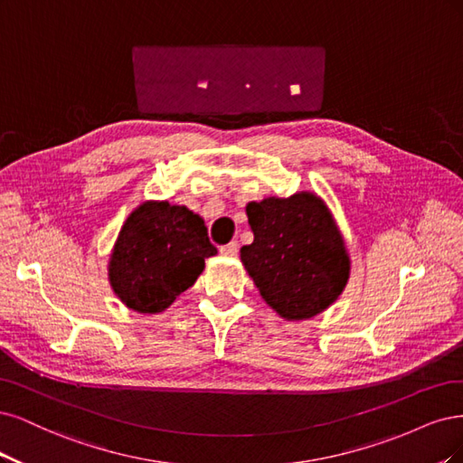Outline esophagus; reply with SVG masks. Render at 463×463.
Instances as JSON below:
<instances>
[{
	"label": "esophagus",
	"mask_w": 463,
	"mask_h": 463,
	"mask_svg": "<svg viewBox=\"0 0 463 463\" xmlns=\"http://www.w3.org/2000/svg\"><path fill=\"white\" fill-rule=\"evenodd\" d=\"M219 251L222 253V256H236V253H238V244L236 242H229L225 246H221Z\"/></svg>",
	"instance_id": "1"
}]
</instances>
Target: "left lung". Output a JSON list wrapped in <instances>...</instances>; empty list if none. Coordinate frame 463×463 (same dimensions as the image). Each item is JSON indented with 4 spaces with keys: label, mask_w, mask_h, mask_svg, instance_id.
Masks as SVG:
<instances>
[{
    "label": "left lung",
    "mask_w": 463,
    "mask_h": 463,
    "mask_svg": "<svg viewBox=\"0 0 463 463\" xmlns=\"http://www.w3.org/2000/svg\"><path fill=\"white\" fill-rule=\"evenodd\" d=\"M253 242L241 260L263 300L300 321L329 307L345 290L350 258L326 205L311 192L246 205Z\"/></svg>",
    "instance_id": "1"
}]
</instances>
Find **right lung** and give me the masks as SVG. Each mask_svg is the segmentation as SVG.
Listing matches in <instances>:
<instances>
[{"instance_id": "right-lung-1", "label": "right lung", "mask_w": 463, "mask_h": 463, "mask_svg": "<svg viewBox=\"0 0 463 463\" xmlns=\"http://www.w3.org/2000/svg\"><path fill=\"white\" fill-rule=\"evenodd\" d=\"M215 253L200 215L184 205L144 202L118 232L109 282L127 307L159 313L196 282Z\"/></svg>"}]
</instances>
